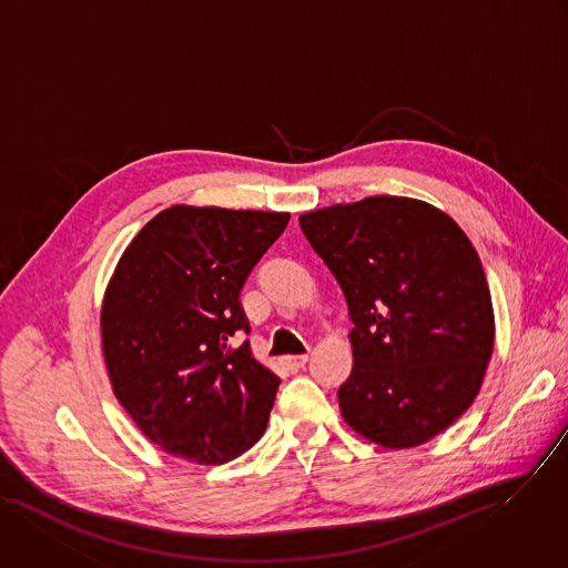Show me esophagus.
<instances>
[{"mask_svg":"<svg viewBox=\"0 0 568 568\" xmlns=\"http://www.w3.org/2000/svg\"><path fill=\"white\" fill-rule=\"evenodd\" d=\"M306 361H308V356H284L280 363H282V367L286 372L295 374V372H300L306 365Z\"/></svg>","mask_w":568,"mask_h":568,"instance_id":"34e87169","label":"esophagus"}]
</instances>
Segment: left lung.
Masks as SVG:
<instances>
[{"label":"left lung","instance_id":"obj_1","mask_svg":"<svg viewBox=\"0 0 568 568\" xmlns=\"http://www.w3.org/2000/svg\"><path fill=\"white\" fill-rule=\"evenodd\" d=\"M345 293L354 369L339 412L365 438L400 449L455 423L477 398L495 345L479 255L438 207L369 196L300 216Z\"/></svg>","mask_w":568,"mask_h":568}]
</instances>
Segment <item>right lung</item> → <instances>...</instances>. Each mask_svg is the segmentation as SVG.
Returning <instances> with one entry per match:
<instances>
[{
    "instance_id": "obj_1",
    "label": "right lung",
    "mask_w": 568,
    "mask_h": 568,
    "mask_svg": "<svg viewBox=\"0 0 568 568\" xmlns=\"http://www.w3.org/2000/svg\"><path fill=\"white\" fill-rule=\"evenodd\" d=\"M288 212L172 205L123 253L100 313L113 394L174 457L221 466L264 434L280 378L260 365L240 293Z\"/></svg>"
}]
</instances>
